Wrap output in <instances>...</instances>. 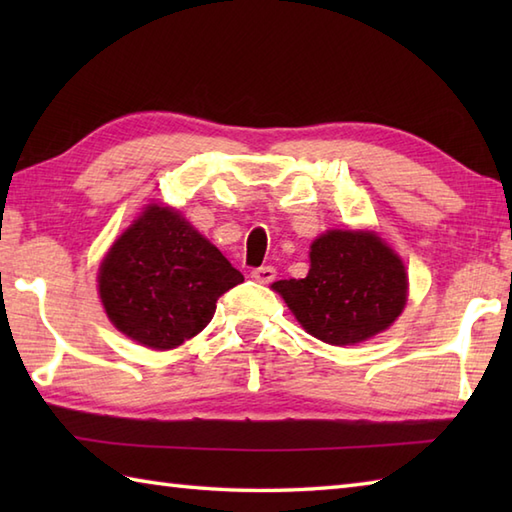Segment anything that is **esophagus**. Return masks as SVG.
<instances>
[{"mask_svg": "<svg viewBox=\"0 0 512 512\" xmlns=\"http://www.w3.org/2000/svg\"><path fill=\"white\" fill-rule=\"evenodd\" d=\"M250 277H253L255 281H259V284H270V281H275L277 270L273 266H259V268H253V273H250Z\"/></svg>", "mask_w": 512, "mask_h": 512, "instance_id": "esophagus-1", "label": "esophagus"}]
</instances>
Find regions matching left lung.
I'll use <instances>...</instances> for the list:
<instances>
[{
  "instance_id": "left-lung-1",
  "label": "left lung",
  "mask_w": 512,
  "mask_h": 512,
  "mask_svg": "<svg viewBox=\"0 0 512 512\" xmlns=\"http://www.w3.org/2000/svg\"><path fill=\"white\" fill-rule=\"evenodd\" d=\"M301 328L330 345L372 339L407 303L402 259L374 231H328L310 246L303 279L275 281Z\"/></svg>"
}]
</instances>
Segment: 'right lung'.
<instances>
[{
	"label": "right lung",
	"instance_id": "add662e5",
	"mask_svg": "<svg viewBox=\"0 0 512 512\" xmlns=\"http://www.w3.org/2000/svg\"><path fill=\"white\" fill-rule=\"evenodd\" d=\"M242 281L178 211L149 204L107 250L99 295L116 330L151 350H173L202 332L217 299Z\"/></svg>",
	"mask_w": 512,
	"mask_h": 512
}]
</instances>
